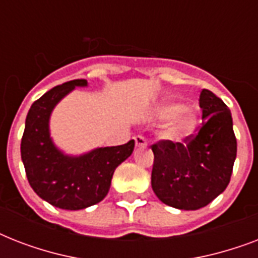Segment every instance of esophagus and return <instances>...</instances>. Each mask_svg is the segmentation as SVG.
<instances>
[{"instance_id":"1","label":"esophagus","mask_w":258,"mask_h":258,"mask_svg":"<svg viewBox=\"0 0 258 258\" xmlns=\"http://www.w3.org/2000/svg\"><path fill=\"white\" fill-rule=\"evenodd\" d=\"M134 141H135L137 147H146V145H147V142H146V139L142 135H138V137L134 138Z\"/></svg>"}]
</instances>
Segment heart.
Segmentation results:
<instances>
[{
    "label": "heart",
    "instance_id": "obj_1",
    "mask_svg": "<svg viewBox=\"0 0 258 258\" xmlns=\"http://www.w3.org/2000/svg\"><path fill=\"white\" fill-rule=\"evenodd\" d=\"M155 116L159 120H171L174 123L166 130L165 137L170 141L179 142L184 138L190 137L198 124V115L194 109L186 108V105L180 101L170 100L161 104L155 109Z\"/></svg>",
    "mask_w": 258,
    "mask_h": 258
}]
</instances>
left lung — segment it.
I'll return each mask as SVG.
<instances>
[{
	"label": "left lung",
	"instance_id": "1",
	"mask_svg": "<svg viewBox=\"0 0 258 258\" xmlns=\"http://www.w3.org/2000/svg\"><path fill=\"white\" fill-rule=\"evenodd\" d=\"M202 127L186 145L159 142L153 146L151 186L171 208L197 210L225 191L237 155L230 109L212 91L200 95Z\"/></svg>",
	"mask_w": 258,
	"mask_h": 258
}]
</instances>
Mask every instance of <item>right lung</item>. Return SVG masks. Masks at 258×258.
Listing matches in <instances>:
<instances>
[{"mask_svg": "<svg viewBox=\"0 0 258 258\" xmlns=\"http://www.w3.org/2000/svg\"><path fill=\"white\" fill-rule=\"evenodd\" d=\"M78 87H88V82H67L34 101L26 115L21 141V159L30 187L41 200L64 210H82L104 200L113 171L135 146L130 141L79 155L58 149L50 135V116L54 107Z\"/></svg>", "mask_w": 258, "mask_h": 258, "instance_id": "add662e5", "label": "right lung"}]
</instances>
